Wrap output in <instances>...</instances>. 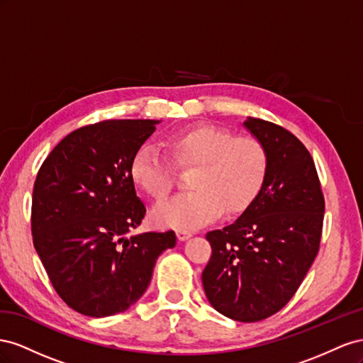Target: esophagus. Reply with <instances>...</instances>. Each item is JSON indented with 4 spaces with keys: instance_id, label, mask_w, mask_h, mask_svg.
<instances>
[{
    "instance_id": "34e87169",
    "label": "esophagus",
    "mask_w": 363,
    "mask_h": 363,
    "mask_svg": "<svg viewBox=\"0 0 363 363\" xmlns=\"http://www.w3.org/2000/svg\"><path fill=\"white\" fill-rule=\"evenodd\" d=\"M176 235H178V240L179 242H184V240L190 239L191 233L190 231H185V230H178V231H176Z\"/></svg>"
}]
</instances>
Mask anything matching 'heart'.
<instances>
[{
    "mask_svg": "<svg viewBox=\"0 0 363 363\" xmlns=\"http://www.w3.org/2000/svg\"><path fill=\"white\" fill-rule=\"evenodd\" d=\"M172 158L179 167H193L191 191L178 196L153 210V220L161 226L194 230L213 222L225 208L240 213L263 189L269 170L264 144L251 135L198 124L170 133L165 140ZM130 179L153 201L164 202L173 189L169 161L150 144L140 146L130 160Z\"/></svg>",
    "mask_w": 363,
    "mask_h": 363,
    "instance_id": "heart-1",
    "label": "heart"
}]
</instances>
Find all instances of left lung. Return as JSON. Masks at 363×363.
<instances>
[{
    "label": "left lung",
    "mask_w": 363,
    "mask_h": 363,
    "mask_svg": "<svg viewBox=\"0 0 363 363\" xmlns=\"http://www.w3.org/2000/svg\"><path fill=\"white\" fill-rule=\"evenodd\" d=\"M243 126L267 149V176L239 219L206 234L213 254L202 284L217 312L255 323L281 310L303 283L319 250L325 203L315 162L294 133L252 117Z\"/></svg>",
    "instance_id": "left-lung-1"
}]
</instances>
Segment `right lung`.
Instances as JSON below:
<instances>
[{"instance_id":"1","label":"right lung","mask_w":363,"mask_h":363,"mask_svg":"<svg viewBox=\"0 0 363 363\" xmlns=\"http://www.w3.org/2000/svg\"><path fill=\"white\" fill-rule=\"evenodd\" d=\"M158 120H106L71 132L38 172L32 199L35 250L59 296L105 318L146 292L157 258L176 234H128L146 214L129 165Z\"/></svg>"}]
</instances>
